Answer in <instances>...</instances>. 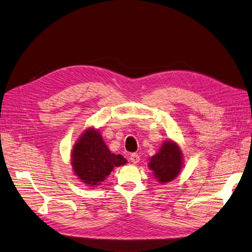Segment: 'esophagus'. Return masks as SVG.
I'll list each match as a JSON object with an SVG mask.
<instances>
[{
  "label": "esophagus",
  "mask_w": 252,
  "mask_h": 252,
  "mask_svg": "<svg viewBox=\"0 0 252 252\" xmlns=\"http://www.w3.org/2000/svg\"><path fill=\"white\" fill-rule=\"evenodd\" d=\"M129 159H130V161L133 162L134 164H137V163L140 161V155H139L138 153H133V154H130V156H129Z\"/></svg>",
  "instance_id": "1"
}]
</instances>
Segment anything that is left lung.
Here are the masks:
<instances>
[{
    "mask_svg": "<svg viewBox=\"0 0 252 252\" xmlns=\"http://www.w3.org/2000/svg\"><path fill=\"white\" fill-rule=\"evenodd\" d=\"M148 165L155 179L161 184L176 179L183 166V154L178 144L165 141L159 151L150 158Z\"/></svg>",
    "mask_w": 252,
    "mask_h": 252,
    "instance_id": "1",
    "label": "left lung"
}]
</instances>
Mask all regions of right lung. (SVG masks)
<instances>
[{"instance_id":"right-lung-1","label":"right lung","mask_w":252,"mask_h":252,"mask_svg":"<svg viewBox=\"0 0 252 252\" xmlns=\"http://www.w3.org/2000/svg\"><path fill=\"white\" fill-rule=\"evenodd\" d=\"M74 174L89 187H95L107 178L112 169L126 163L121 154L110 152L99 130L86 129L74 144L71 154Z\"/></svg>"}]
</instances>
